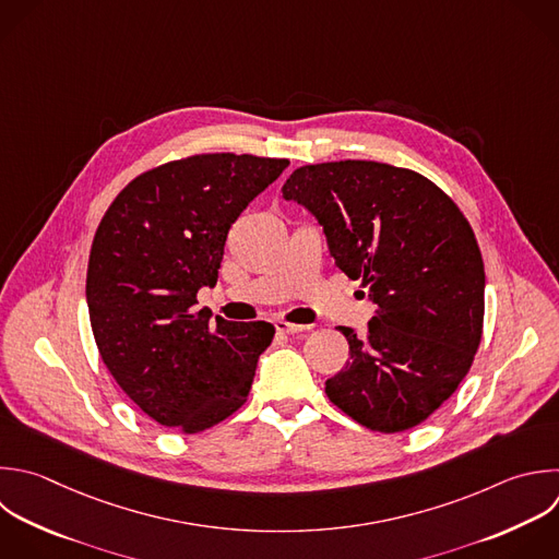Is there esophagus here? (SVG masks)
Masks as SVG:
<instances>
[{
	"label": "esophagus",
	"instance_id": "1",
	"mask_svg": "<svg viewBox=\"0 0 559 559\" xmlns=\"http://www.w3.org/2000/svg\"><path fill=\"white\" fill-rule=\"evenodd\" d=\"M275 330H277V332H284V334H297V332H304V330H308V325L288 323V321H282V319H277V321H275Z\"/></svg>",
	"mask_w": 559,
	"mask_h": 559
}]
</instances>
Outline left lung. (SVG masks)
Listing matches in <instances>:
<instances>
[{
	"label": "left lung",
	"instance_id": "obj_1",
	"mask_svg": "<svg viewBox=\"0 0 559 559\" xmlns=\"http://www.w3.org/2000/svg\"><path fill=\"white\" fill-rule=\"evenodd\" d=\"M282 194L319 221L336 266L376 304L365 336L336 328L349 360L325 380L328 397L378 432L421 424L456 391L483 334L485 271L469 223L432 181L378 162L297 168Z\"/></svg>",
	"mask_w": 559,
	"mask_h": 559
}]
</instances>
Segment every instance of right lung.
<instances>
[{"label":"right lung","instance_id":"right-lung-1","mask_svg":"<svg viewBox=\"0 0 559 559\" xmlns=\"http://www.w3.org/2000/svg\"><path fill=\"white\" fill-rule=\"evenodd\" d=\"M288 166L255 155H194L135 177L94 236L87 306L98 352L155 421L201 432L236 413L275 328L194 310L214 286L236 218Z\"/></svg>","mask_w":559,"mask_h":559}]
</instances>
